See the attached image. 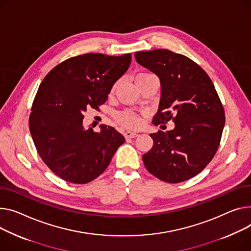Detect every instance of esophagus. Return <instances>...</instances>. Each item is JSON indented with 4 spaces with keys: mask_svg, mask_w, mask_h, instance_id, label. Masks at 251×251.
I'll return each instance as SVG.
<instances>
[{
    "mask_svg": "<svg viewBox=\"0 0 251 251\" xmlns=\"http://www.w3.org/2000/svg\"><path fill=\"white\" fill-rule=\"evenodd\" d=\"M124 136H125L126 138H135V137L138 136V134H137V133H135V132L127 131V132L124 133Z\"/></svg>",
    "mask_w": 251,
    "mask_h": 251,
    "instance_id": "1",
    "label": "esophagus"
}]
</instances>
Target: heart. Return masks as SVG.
<instances>
[{
  "label": "heart",
  "mask_w": 251,
  "mask_h": 251,
  "mask_svg": "<svg viewBox=\"0 0 251 251\" xmlns=\"http://www.w3.org/2000/svg\"><path fill=\"white\" fill-rule=\"evenodd\" d=\"M149 74H140L138 75L136 77L141 76V75H146ZM117 88V83L113 86L112 88V93L115 92ZM115 119L117 121V123H119L121 126L128 128V129H137L142 125V119L141 117L136 114L135 112L133 111H129V110H124L121 112H118L115 115Z\"/></svg>",
  "instance_id": "heart-1"
}]
</instances>
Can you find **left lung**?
Here are the masks:
<instances>
[{
  "label": "left lung",
  "mask_w": 251,
  "mask_h": 251,
  "mask_svg": "<svg viewBox=\"0 0 251 251\" xmlns=\"http://www.w3.org/2000/svg\"><path fill=\"white\" fill-rule=\"evenodd\" d=\"M136 61L156 74L161 97L154 125L173 120L175 129L150 134L151 149L142 159L146 170L170 183L201 173L220 145L225 111L207 73L189 57L169 49L135 54Z\"/></svg>",
  "instance_id": "obj_1"
}]
</instances>
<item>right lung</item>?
Here are the masks:
<instances>
[{"mask_svg": "<svg viewBox=\"0 0 251 251\" xmlns=\"http://www.w3.org/2000/svg\"><path fill=\"white\" fill-rule=\"evenodd\" d=\"M131 54L86 53L66 59L40 83L29 116L37 152L49 170L73 183H88L108 168L124 136L114 127L83 129L82 112L99 110L128 70Z\"/></svg>", "mask_w": 251, "mask_h": 251, "instance_id": "right-lung-1", "label": "right lung"}]
</instances>
